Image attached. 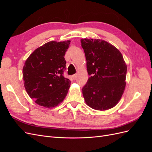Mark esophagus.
<instances>
[{
    "label": "esophagus",
    "instance_id": "34e87169",
    "mask_svg": "<svg viewBox=\"0 0 152 152\" xmlns=\"http://www.w3.org/2000/svg\"><path fill=\"white\" fill-rule=\"evenodd\" d=\"M72 80H75L77 79V75H76V74H75V75H72Z\"/></svg>",
    "mask_w": 152,
    "mask_h": 152
}]
</instances>
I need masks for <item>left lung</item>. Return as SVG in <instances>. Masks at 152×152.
<instances>
[{
  "mask_svg": "<svg viewBox=\"0 0 152 152\" xmlns=\"http://www.w3.org/2000/svg\"><path fill=\"white\" fill-rule=\"evenodd\" d=\"M91 77L82 88L86 103L96 110L114 107L126 87L127 65L114 45L102 39H81Z\"/></svg>",
  "mask_w": 152,
  "mask_h": 152,
  "instance_id": "left-lung-1",
  "label": "left lung"
}]
</instances>
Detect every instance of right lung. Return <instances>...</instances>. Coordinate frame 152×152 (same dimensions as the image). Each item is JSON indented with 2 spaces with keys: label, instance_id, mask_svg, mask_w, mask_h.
I'll list each match as a JSON object with an SVG mask.
<instances>
[{
  "label": "right lung",
  "instance_id": "1",
  "mask_svg": "<svg viewBox=\"0 0 152 152\" xmlns=\"http://www.w3.org/2000/svg\"><path fill=\"white\" fill-rule=\"evenodd\" d=\"M70 42L45 43L25 61L23 68L24 86L37 104L47 108L56 107L66 96L71 82L62 74L66 66L64 57Z\"/></svg>",
  "mask_w": 152,
  "mask_h": 152
}]
</instances>
